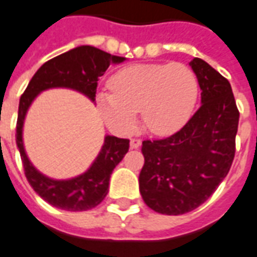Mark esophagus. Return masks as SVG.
<instances>
[{"instance_id": "34e87169", "label": "esophagus", "mask_w": 257, "mask_h": 257, "mask_svg": "<svg viewBox=\"0 0 257 257\" xmlns=\"http://www.w3.org/2000/svg\"><path fill=\"white\" fill-rule=\"evenodd\" d=\"M140 146H142V140L140 139H131V148H139Z\"/></svg>"}]
</instances>
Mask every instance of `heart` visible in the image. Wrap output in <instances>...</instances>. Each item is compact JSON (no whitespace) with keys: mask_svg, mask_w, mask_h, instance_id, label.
Returning <instances> with one entry per match:
<instances>
[{"mask_svg":"<svg viewBox=\"0 0 257 257\" xmlns=\"http://www.w3.org/2000/svg\"><path fill=\"white\" fill-rule=\"evenodd\" d=\"M110 87L98 95V106L119 135L134 131L139 110L148 132L174 134L191 117L199 91L195 73L181 62L126 66L111 77Z\"/></svg>","mask_w":257,"mask_h":257,"instance_id":"1","label":"heart"}]
</instances>
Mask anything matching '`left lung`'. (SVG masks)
<instances>
[{"label":"left lung","mask_w":257,"mask_h":257,"mask_svg":"<svg viewBox=\"0 0 257 257\" xmlns=\"http://www.w3.org/2000/svg\"><path fill=\"white\" fill-rule=\"evenodd\" d=\"M191 66L201 106L178 132L142 146L140 193L151 210L165 215L203 204L227 176L235 154L240 111L229 80L201 58H193Z\"/></svg>","instance_id":"1"}]
</instances>
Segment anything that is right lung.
Here are the masks:
<instances>
[{"label": "right lung", "instance_id": "add662e5", "mask_svg": "<svg viewBox=\"0 0 257 257\" xmlns=\"http://www.w3.org/2000/svg\"><path fill=\"white\" fill-rule=\"evenodd\" d=\"M123 60V57L111 56L96 47L79 46L45 62L23 92L16 123L17 148L30 185L51 206L65 211H87L100 204L109 192L114 167L128 153L129 140L106 136L100 153L87 172L70 180H53L38 172L24 151L23 123L28 107L39 92L54 87L79 91L94 102L100 76L110 64H119Z\"/></svg>", "mask_w": 257, "mask_h": 257}]
</instances>
